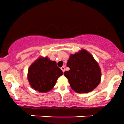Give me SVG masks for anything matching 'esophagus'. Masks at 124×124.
<instances>
[{
	"mask_svg": "<svg viewBox=\"0 0 124 124\" xmlns=\"http://www.w3.org/2000/svg\"><path fill=\"white\" fill-rule=\"evenodd\" d=\"M61 70H62V72H65V66H62V67H61Z\"/></svg>",
	"mask_w": 124,
	"mask_h": 124,
	"instance_id": "34e87169",
	"label": "esophagus"
}]
</instances>
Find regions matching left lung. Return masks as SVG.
Instances as JSON below:
<instances>
[{
	"instance_id": "left-lung-1",
	"label": "left lung",
	"mask_w": 124,
	"mask_h": 124,
	"mask_svg": "<svg viewBox=\"0 0 124 124\" xmlns=\"http://www.w3.org/2000/svg\"><path fill=\"white\" fill-rule=\"evenodd\" d=\"M70 70L64 75L75 92L86 93L92 92L99 85L101 72L97 62L86 49L70 54L66 64Z\"/></svg>"
}]
</instances>
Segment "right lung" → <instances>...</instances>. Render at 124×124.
<instances>
[{
  "mask_svg": "<svg viewBox=\"0 0 124 124\" xmlns=\"http://www.w3.org/2000/svg\"><path fill=\"white\" fill-rule=\"evenodd\" d=\"M63 74L55 61L41 56L30 66L27 79L32 89L46 93L53 89L58 78Z\"/></svg>",
  "mask_w": 124,
  "mask_h": 124,
  "instance_id": "obj_1",
  "label": "right lung"
}]
</instances>
